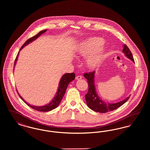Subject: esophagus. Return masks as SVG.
Listing matches in <instances>:
<instances>
[{
    "instance_id": "34e87169",
    "label": "esophagus",
    "mask_w": 150,
    "mask_h": 150,
    "mask_svg": "<svg viewBox=\"0 0 150 150\" xmlns=\"http://www.w3.org/2000/svg\"><path fill=\"white\" fill-rule=\"evenodd\" d=\"M76 80H80V79H82V76H81V75H78V76H76Z\"/></svg>"
}]
</instances>
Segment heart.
Listing matches in <instances>:
<instances>
[{"instance_id": "b5f03b06", "label": "heart", "mask_w": 150, "mask_h": 150, "mask_svg": "<svg viewBox=\"0 0 150 150\" xmlns=\"http://www.w3.org/2000/svg\"><path fill=\"white\" fill-rule=\"evenodd\" d=\"M103 42L100 38H92L82 42L78 47L77 52L79 56H87L86 65L90 70L98 68L105 58L107 47L102 44Z\"/></svg>"}]
</instances>
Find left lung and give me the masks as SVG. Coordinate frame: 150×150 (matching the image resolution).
Returning <instances> with one entry per match:
<instances>
[{
  "label": "left lung",
  "mask_w": 150,
  "mask_h": 150,
  "mask_svg": "<svg viewBox=\"0 0 150 150\" xmlns=\"http://www.w3.org/2000/svg\"><path fill=\"white\" fill-rule=\"evenodd\" d=\"M122 52L124 53L126 57H128L129 59L134 62L133 55L128 47L125 44L123 45ZM94 71L84 74V76L87 79L88 83V92L85 96L86 102L87 106L91 110L100 113H106L118 108L129 100L130 96L126 98L125 100L117 103H109L105 102L100 98L96 91V88L94 86Z\"/></svg>",
  "instance_id": "obj_1"
}]
</instances>
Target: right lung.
<instances>
[{
    "mask_svg": "<svg viewBox=\"0 0 150 150\" xmlns=\"http://www.w3.org/2000/svg\"><path fill=\"white\" fill-rule=\"evenodd\" d=\"M47 31V30H44L43 31H40L38 34H37L36 35L34 36L33 37L29 39L25 43H24L23 44V45L22 46L21 48H20V51L22 49L26 46L27 45H28L29 43L33 42L34 40H35V39H36L38 37H39L42 34L44 33L45 32H46ZM18 54H19V52L17 54V56L16 57V58L15 59V62H14V67L16 63V61L17 60V58L18 56ZM75 74L74 73H66L64 74L62 78L60 80V81H59V86H58V90H57V93L56 94L55 96V97H54V98L53 100H51L50 103H48L47 105H44V106H33V105H31L29 104L28 102H26L25 100H23L21 96L18 94L20 97L21 98V100H23V101L26 103L29 106L37 110V111H41V112H47V111H51L54 108H56V107L58 106V105H59L60 102H61L62 99L64 96V93L66 92V90L67 88V86L69 84V83L72 81L73 80L75 79Z\"/></svg>",
    "mask_w": 150,
    "mask_h": 150,
    "instance_id": "right-lung-1",
    "label": "right lung"
}]
</instances>
